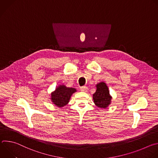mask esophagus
<instances>
[{
  "label": "esophagus",
  "mask_w": 158,
  "mask_h": 158,
  "mask_svg": "<svg viewBox=\"0 0 158 158\" xmlns=\"http://www.w3.org/2000/svg\"><path fill=\"white\" fill-rule=\"evenodd\" d=\"M80 89L82 92H86L87 91V87L85 86H83V87H81Z\"/></svg>",
  "instance_id": "esophagus-1"
}]
</instances>
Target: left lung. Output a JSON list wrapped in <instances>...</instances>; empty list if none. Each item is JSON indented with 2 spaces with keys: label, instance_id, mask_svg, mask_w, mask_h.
<instances>
[{
  "label": "left lung",
  "instance_id": "8db88e82",
  "mask_svg": "<svg viewBox=\"0 0 158 158\" xmlns=\"http://www.w3.org/2000/svg\"><path fill=\"white\" fill-rule=\"evenodd\" d=\"M96 87V91L93 96L94 102L98 107L106 109L110 104L112 99L108 87L104 82H99Z\"/></svg>",
  "mask_w": 158,
  "mask_h": 158
}]
</instances>
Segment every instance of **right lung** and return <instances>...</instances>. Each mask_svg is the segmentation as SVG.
Instances as JSON below:
<instances>
[{
  "mask_svg": "<svg viewBox=\"0 0 158 158\" xmlns=\"http://www.w3.org/2000/svg\"><path fill=\"white\" fill-rule=\"evenodd\" d=\"M77 91L75 88L59 85L51 93V100L58 107H62L69 103L71 96Z\"/></svg>",
  "mask_w": 158,
  "mask_h": 158,
  "instance_id": "obj_1",
  "label": "right lung"
}]
</instances>
